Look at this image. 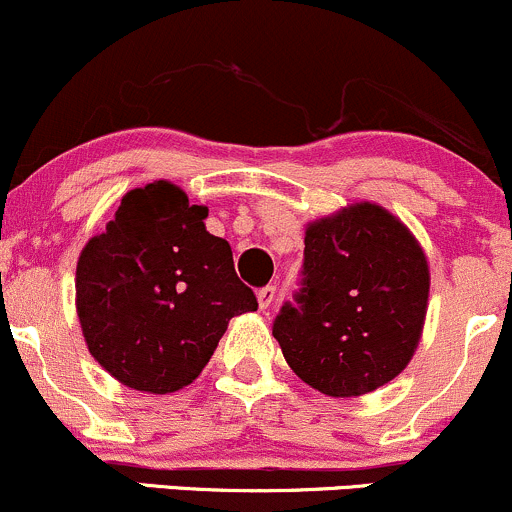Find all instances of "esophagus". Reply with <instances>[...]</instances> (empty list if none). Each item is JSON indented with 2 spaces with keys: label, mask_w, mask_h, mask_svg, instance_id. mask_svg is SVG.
<instances>
[{
  "label": "esophagus",
  "mask_w": 512,
  "mask_h": 512,
  "mask_svg": "<svg viewBox=\"0 0 512 512\" xmlns=\"http://www.w3.org/2000/svg\"><path fill=\"white\" fill-rule=\"evenodd\" d=\"M274 299H277V286H265V289L257 291V303H260L262 311H267L274 303Z\"/></svg>",
  "instance_id": "1"
}]
</instances>
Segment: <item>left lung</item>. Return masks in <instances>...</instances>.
Masks as SVG:
<instances>
[{"instance_id": "8db88e82", "label": "left lung", "mask_w": 512, "mask_h": 512, "mask_svg": "<svg viewBox=\"0 0 512 512\" xmlns=\"http://www.w3.org/2000/svg\"><path fill=\"white\" fill-rule=\"evenodd\" d=\"M303 289L272 335L311 389L352 398L408 367L430 296V267L411 228L372 201L342 206L306 226Z\"/></svg>"}]
</instances>
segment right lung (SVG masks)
<instances>
[{"instance_id": "1", "label": "right lung", "mask_w": 512, "mask_h": 512, "mask_svg": "<svg viewBox=\"0 0 512 512\" xmlns=\"http://www.w3.org/2000/svg\"><path fill=\"white\" fill-rule=\"evenodd\" d=\"M209 206L167 179L123 194L114 221L82 247L75 306L87 350L133 391L174 393L209 364L230 318L257 311Z\"/></svg>"}]
</instances>
